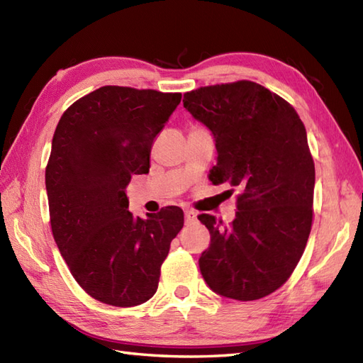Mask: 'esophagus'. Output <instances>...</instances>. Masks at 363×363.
I'll list each match as a JSON object with an SVG mask.
<instances>
[{"mask_svg":"<svg viewBox=\"0 0 363 363\" xmlns=\"http://www.w3.org/2000/svg\"><path fill=\"white\" fill-rule=\"evenodd\" d=\"M184 215H185V223H193L196 220V213L193 212V210H185Z\"/></svg>","mask_w":363,"mask_h":363,"instance_id":"esophagus-1","label":"esophagus"}]
</instances>
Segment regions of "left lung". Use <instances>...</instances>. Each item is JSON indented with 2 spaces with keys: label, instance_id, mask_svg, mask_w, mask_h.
I'll return each mask as SVG.
<instances>
[{
  "label": "left lung",
  "instance_id": "1",
  "mask_svg": "<svg viewBox=\"0 0 363 363\" xmlns=\"http://www.w3.org/2000/svg\"><path fill=\"white\" fill-rule=\"evenodd\" d=\"M182 102L215 139L208 179L241 190L232 224L198 216L210 232L202 278L223 297L263 298L291 277L309 238L315 168L305 125L286 100L247 80L195 89Z\"/></svg>",
  "mask_w": 363,
  "mask_h": 363
}]
</instances>
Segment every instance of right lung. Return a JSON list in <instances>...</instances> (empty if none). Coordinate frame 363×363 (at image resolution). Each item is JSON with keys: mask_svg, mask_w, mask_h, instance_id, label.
I'll use <instances>...</instances> for the list:
<instances>
[{"mask_svg": "<svg viewBox=\"0 0 363 363\" xmlns=\"http://www.w3.org/2000/svg\"><path fill=\"white\" fill-rule=\"evenodd\" d=\"M181 97L102 86L67 108L55 128L46 167L54 240L75 281L106 305L138 306L155 296L184 225L174 206L134 216L125 193L133 174L148 173L151 143Z\"/></svg>", "mask_w": 363, "mask_h": 363, "instance_id": "obj_1", "label": "right lung"}]
</instances>
